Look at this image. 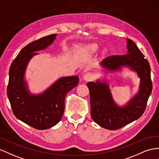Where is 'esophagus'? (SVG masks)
Here are the masks:
<instances>
[{
    "label": "esophagus",
    "mask_w": 159,
    "mask_h": 159,
    "mask_svg": "<svg viewBox=\"0 0 159 159\" xmlns=\"http://www.w3.org/2000/svg\"><path fill=\"white\" fill-rule=\"evenodd\" d=\"M93 75L92 74H90V73H86V74H85L83 75V78L85 81H89L90 80H92L93 79Z\"/></svg>",
    "instance_id": "1"
}]
</instances>
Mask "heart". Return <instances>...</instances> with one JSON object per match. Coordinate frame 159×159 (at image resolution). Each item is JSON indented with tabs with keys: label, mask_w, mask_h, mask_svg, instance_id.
Masks as SVG:
<instances>
[{
	"label": "heart",
	"mask_w": 159,
	"mask_h": 159,
	"mask_svg": "<svg viewBox=\"0 0 159 159\" xmlns=\"http://www.w3.org/2000/svg\"><path fill=\"white\" fill-rule=\"evenodd\" d=\"M85 49L90 51V52H94L98 49V45L96 44H90L85 47Z\"/></svg>",
	"instance_id": "heart-1"
}]
</instances>
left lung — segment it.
Wrapping results in <instances>:
<instances>
[{
  "instance_id": "1",
  "label": "left lung",
  "mask_w": 159,
  "mask_h": 159,
  "mask_svg": "<svg viewBox=\"0 0 159 159\" xmlns=\"http://www.w3.org/2000/svg\"><path fill=\"white\" fill-rule=\"evenodd\" d=\"M126 40L127 54L111 55L104 59L100 64L109 71H118L122 67H128L135 71L140 79L137 94L126 105L120 107L114 101L106 81L97 80L96 82L87 84L93 120L100 126L111 130L119 129L139 119L144 112L152 89L151 67L148 60L134 41L130 39Z\"/></svg>"
}]
</instances>
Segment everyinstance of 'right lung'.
Listing matches in <instances>:
<instances>
[{
  "mask_svg": "<svg viewBox=\"0 0 159 159\" xmlns=\"http://www.w3.org/2000/svg\"><path fill=\"white\" fill-rule=\"evenodd\" d=\"M56 34L43 37L30 43L20 50L9 70L7 96L16 118L37 130L48 129L61 120L65 110V98L79 83L78 76L59 78L45 92L33 95L25 80L28 63L36 51L45 49L53 43Z\"/></svg>",
  "mask_w": 159,
  "mask_h": 159,
  "instance_id": "1",
  "label": "right lung"
}]
</instances>
